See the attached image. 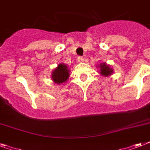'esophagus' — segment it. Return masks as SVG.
<instances>
[{"label":"esophagus","mask_w":150,"mask_h":150,"mask_svg":"<svg viewBox=\"0 0 150 150\" xmlns=\"http://www.w3.org/2000/svg\"><path fill=\"white\" fill-rule=\"evenodd\" d=\"M83 61H84V58L82 57H78V62L81 63V62H83Z\"/></svg>","instance_id":"esophagus-1"}]
</instances>
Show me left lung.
<instances>
[{"mask_svg":"<svg viewBox=\"0 0 150 150\" xmlns=\"http://www.w3.org/2000/svg\"><path fill=\"white\" fill-rule=\"evenodd\" d=\"M100 75L105 76V77H107V76L112 75V73L114 72V70L110 67V65L107 64L106 63L100 64Z\"/></svg>","mask_w":150,"mask_h":150,"instance_id":"left-lung-1","label":"left lung"}]
</instances>
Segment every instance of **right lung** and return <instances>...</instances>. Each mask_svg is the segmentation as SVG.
Masks as SVG:
<instances>
[{
	"instance_id": "right-lung-1",
	"label": "right lung",
	"mask_w": 150,
	"mask_h": 150,
	"mask_svg": "<svg viewBox=\"0 0 150 150\" xmlns=\"http://www.w3.org/2000/svg\"><path fill=\"white\" fill-rule=\"evenodd\" d=\"M69 70L68 66L64 64H59L52 72V80L56 84H62L63 82H65L68 78H69Z\"/></svg>"
}]
</instances>
